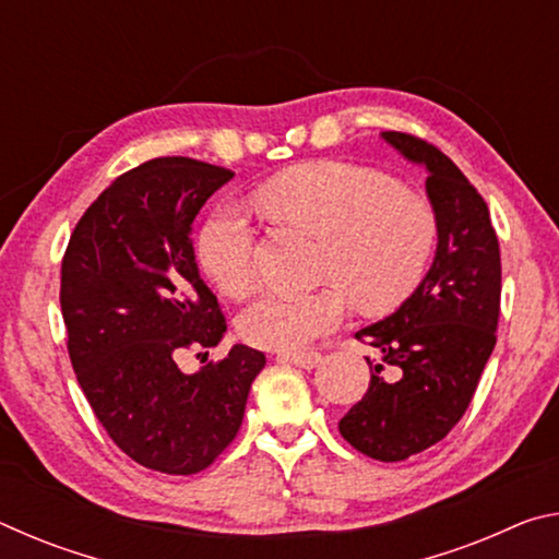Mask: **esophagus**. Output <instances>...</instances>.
<instances>
[{
    "label": "esophagus",
    "instance_id": "34e87169",
    "mask_svg": "<svg viewBox=\"0 0 559 559\" xmlns=\"http://www.w3.org/2000/svg\"><path fill=\"white\" fill-rule=\"evenodd\" d=\"M278 359L296 365V367H302V370H313V367H318V362H320V355L318 353H293V355H281Z\"/></svg>",
    "mask_w": 559,
    "mask_h": 559
}]
</instances>
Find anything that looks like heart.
I'll return each mask as SVG.
<instances>
[{"label": "heart", "instance_id": "b5f03b06", "mask_svg": "<svg viewBox=\"0 0 559 559\" xmlns=\"http://www.w3.org/2000/svg\"><path fill=\"white\" fill-rule=\"evenodd\" d=\"M273 219L323 236L320 276L337 281L359 308L400 302L421 281L437 249V212L412 189L377 169L318 159L290 167L257 192ZM259 239L251 222L224 206L200 234V259L216 286L243 296L257 278ZM338 286L313 293H261L239 316L251 345L298 353L345 320Z\"/></svg>", "mask_w": 559, "mask_h": 559}]
</instances>
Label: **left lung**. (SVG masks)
<instances>
[{"label": "left lung", "instance_id": "1", "mask_svg": "<svg viewBox=\"0 0 559 559\" xmlns=\"http://www.w3.org/2000/svg\"><path fill=\"white\" fill-rule=\"evenodd\" d=\"M382 138L427 169L439 224L424 281L392 316L355 333L380 362L367 357L370 386L340 419V433L365 456L392 463L433 447L466 414L496 347L500 249L484 197L439 147L394 130Z\"/></svg>", "mask_w": 559, "mask_h": 559}]
</instances>
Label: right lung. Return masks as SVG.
I'll return each instance as SVG.
<instances>
[{
	"instance_id": "right-lung-1",
	"label": "right lung",
	"mask_w": 559,
	"mask_h": 559,
	"mask_svg": "<svg viewBox=\"0 0 559 559\" xmlns=\"http://www.w3.org/2000/svg\"><path fill=\"white\" fill-rule=\"evenodd\" d=\"M231 177L192 157L130 169L81 216L61 263L75 380L116 447L169 476L200 473L229 447L266 365L246 345L192 374L177 365L226 333L197 269L192 222Z\"/></svg>"
}]
</instances>
